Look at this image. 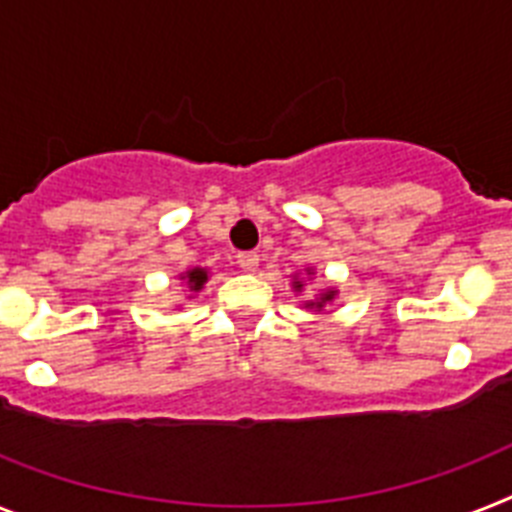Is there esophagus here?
Here are the masks:
<instances>
[{"label":"esophagus","mask_w":512,"mask_h":512,"mask_svg":"<svg viewBox=\"0 0 512 512\" xmlns=\"http://www.w3.org/2000/svg\"><path fill=\"white\" fill-rule=\"evenodd\" d=\"M236 265H239L244 273H255L257 265H260V257H257L255 252H239V255H236Z\"/></svg>","instance_id":"obj_1"}]
</instances>
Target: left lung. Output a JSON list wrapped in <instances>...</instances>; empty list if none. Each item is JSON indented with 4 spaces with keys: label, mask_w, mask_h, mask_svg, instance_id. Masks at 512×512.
Wrapping results in <instances>:
<instances>
[{
    "label": "left lung",
    "mask_w": 512,
    "mask_h": 512,
    "mask_svg": "<svg viewBox=\"0 0 512 512\" xmlns=\"http://www.w3.org/2000/svg\"><path fill=\"white\" fill-rule=\"evenodd\" d=\"M307 273H309V270H307ZM302 289H304V281H299V278H294V291H302ZM333 299H336V291L328 289V291H322V294H317L315 299H312V302L304 304V307H307V309H315V312H320V309L325 307V304L333 302Z\"/></svg>",
    "instance_id": "1"
}]
</instances>
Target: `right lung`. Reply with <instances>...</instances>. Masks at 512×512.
Returning <instances> with one entry per match:
<instances>
[{"label": "right lung", "mask_w": 512, "mask_h": 512, "mask_svg": "<svg viewBox=\"0 0 512 512\" xmlns=\"http://www.w3.org/2000/svg\"><path fill=\"white\" fill-rule=\"evenodd\" d=\"M182 281H187V289L190 291H200L208 281V270L205 268H192L187 273H182Z\"/></svg>", "instance_id": "1"}]
</instances>
